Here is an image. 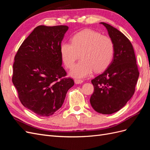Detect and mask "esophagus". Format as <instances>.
Segmentation results:
<instances>
[{"mask_svg":"<svg viewBox=\"0 0 150 150\" xmlns=\"http://www.w3.org/2000/svg\"><path fill=\"white\" fill-rule=\"evenodd\" d=\"M83 82V81L82 79H76L74 80V83L76 84H81Z\"/></svg>","mask_w":150,"mask_h":150,"instance_id":"34e87169","label":"esophagus"}]
</instances>
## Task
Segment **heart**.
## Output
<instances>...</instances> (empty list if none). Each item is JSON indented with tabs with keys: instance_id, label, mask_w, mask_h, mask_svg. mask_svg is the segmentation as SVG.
<instances>
[{
	"instance_id": "heart-1",
	"label": "heart",
	"mask_w": 150,
	"mask_h": 150,
	"mask_svg": "<svg viewBox=\"0 0 150 150\" xmlns=\"http://www.w3.org/2000/svg\"><path fill=\"white\" fill-rule=\"evenodd\" d=\"M71 44H61L60 54L66 67L71 69L80 54L81 61L70 72L71 76L82 78L89 76L94 69L96 72L105 70L110 66L115 53L112 40L98 32L85 29L74 34Z\"/></svg>"
}]
</instances>
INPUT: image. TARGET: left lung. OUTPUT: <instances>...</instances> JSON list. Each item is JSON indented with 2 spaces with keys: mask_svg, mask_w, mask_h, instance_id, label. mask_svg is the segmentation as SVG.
<instances>
[{
  "mask_svg": "<svg viewBox=\"0 0 150 150\" xmlns=\"http://www.w3.org/2000/svg\"><path fill=\"white\" fill-rule=\"evenodd\" d=\"M101 24L112 40L115 53L107 69L91 80L94 90L90 103L96 112L110 115L120 110L133 96L139 73L129 40L111 25Z\"/></svg>",
  "mask_w": 150,
  "mask_h": 150,
  "instance_id": "1",
  "label": "left lung"
}]
</instances>
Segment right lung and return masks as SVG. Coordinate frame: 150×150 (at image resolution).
Wrapping results in <instances>:
<instances>
[{"label": "right lung", "instance_id": "right-lung-1", "mask_svg": "<svg viewBox=\"0 0 150 150\" xmlns=\"http://www.w3.org/2000/svg\"><path fill=\"white\" fill-rule=\"evenodd\" d=\"M66 25H39L22 42L14 57L12 83L24 107L38 116H49L62 105L74 84L64 78L60 46Z\"/></svg>", "mask_w": 150, "mask_h": 150}]
</instances>
